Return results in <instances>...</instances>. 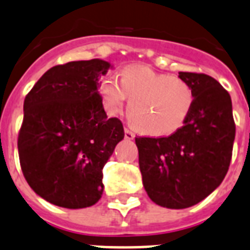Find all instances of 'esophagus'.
<instances>
[{
	"instance_id": "34e87169",
	"label": "esophagus",
	"mask_w": 250,
	"mask_h": 250,
	"mask_svg": "<svg viewBox=\"0 0 250 250\" xmlns=\"http://www.w3.org/2000/svg\"><path fill=\"white\" fill-rule=\"evenodd\" d=\"M125 140H133L135 139V133L132 131H129L128 128H125Z\"/></svg>"
}]
</instances>
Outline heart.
I'll return each mask as SVG.
<instances>
[{
  "mask_svg": "<svg viewBox=\"0 0 250 250\" xmlns=\"http://www.w3.org/2000/svg\"><path fill=\"white\" fill-rule=\"evenodd\" d=\"M99 91L110 115L118 114L129 97V119L151 136H168L181 128L194 104V92L186 81L144 65L123 68L119 81L104 77Z\"/></svg>",
  "mask_w": 250,
  "mask_h": 250,
  "instance_id": "b5f03b06",
  "label": "heart"
}]
</instances>
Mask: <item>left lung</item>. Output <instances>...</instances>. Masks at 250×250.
<instances>
[{
	"mask_svg": "<svg viewBox=\"0 0 250 250\" xmlns=\"http://www.w3.org/2000/svg\"><path fill=\"white\" fill-rule=\"evenodd\" d=\"M194 92L191 111L168 137H136L140 171L149 198L184 209L212 194L229 171L235 140L231 97L207 74L180 72Z\"/></svg>",
	"mask_w": 250,
	"mask_h": 250,
	"instance_id": "left-lung-1",
	"label": "left lung"
}]
</instances>
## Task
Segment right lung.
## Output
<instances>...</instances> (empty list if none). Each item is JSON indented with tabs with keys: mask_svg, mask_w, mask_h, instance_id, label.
<instances>
[{
	"mask_svg": "<svg viewBox=\"0 0 250 250\" xmlns=\"http://www.w3.org/2000/svg\"><path fill=\"white\" fill-rule=\"evenodd\" d=\"M111 68L101 59L48 69L24 100L18 139L24 177L54 206L79 209L103 195V168L125 137L118 118H107L99 84Z\"/></svg>",
	"mask_w": 250,
	"mask_h": 250,
	"instance_id": "right-lung-1",
	"label": "right lung"
}]
</instances>
